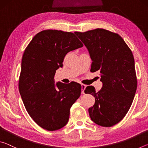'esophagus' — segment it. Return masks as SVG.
<instances>
[{
	"instance_id": "34e87169",
	"label": "esophagus",
	"mask_w": 148,
	"mask_h": 148,
	"mask_svg": "<svg viewBox=\"0 0 148 148\" xmlns=\"http://www.w3.org/2000/svg\"><path fill=\"white\" fill-rule=\"evenodd\" d=\"M86 85L82 84V94H84V90L86 89Z\"/></svg>"
}]
</instances>
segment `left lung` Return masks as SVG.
<instances>
[{"label":"left lung","instance_id":"obj_1","mask_svg":"<svg viewBox=\"0 0 148 148\" xmlns=\"http://www.w3.org/2000/svg\"><path fill=\"white\" fill-rule=\"evenodd\" d=\"M88 49L92 60L90 71H99L102 87L99 91L87 86L85 93L95 98L89 108L92 121L112 127L128 112L137 88L134 59L131 49L121 36L103 29L75 32Z\"/></svg>","mask_w":148,"mask_h":148}]
</instances>
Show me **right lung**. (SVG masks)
Wrapping results in <instances>:
<instances>
[{"instance_id":"right-lung-1","label":"right lung","mask_w":148,"mask_h":148,"mask_svg":"<svg viewBox=\"0 0 148 148\" xmlns=\"http://www.w3.org/2000/svg\"><path fill=\"white\" fill-rule=\"evenodd\" d=\"M84 45L72 32L44 30L25 49L19 91L27 112L37 125L56 131L68 123L70 110L82 92L81 85L57 82L54 76L67 53Z\"/></svg>"}]
</instances>
